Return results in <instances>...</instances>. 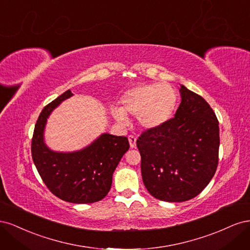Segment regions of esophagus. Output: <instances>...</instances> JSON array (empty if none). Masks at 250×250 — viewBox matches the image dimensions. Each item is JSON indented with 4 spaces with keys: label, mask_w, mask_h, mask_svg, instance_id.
I'll return each mask as SVG.
<instances>
[{
    "label": "esophagus",
    "mask_w": 250,
    "mask_h": 250,
    "mask_svg": "<svg viewBox=\"0 0 250 250\" xmlns=\"http://www.w3.org/2000/svg\"><path fill=\"white\" fill-rule=\"evenodd\" d=\"M128 141H129V145L131 148L137 147V138H135L134 135H129V137H128Z\"/></svg>",
    "instance_id": "34e87169"
}]
</instances>
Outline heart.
I'll return each mask as SVG.
<instances>
[{
	"label": "heart",
	"instance_id": "b5f03b06",
	"mask_svg": "<svg viewBox=\"0 0 250 250\" xmlns=\"http://www.w3.org/2000/svg\"><path fill=\"white\" fill-rule=\"evenodd\" d=\"M178 96L169 83H150L137 85L121 97L120 108L112 115L118 122L126 124L127 116H137L139 124L148 130L167 124L176 109Z\"/></svg>",
	"mask_w": 250,
	"mask_h": 250
}]
</instances>
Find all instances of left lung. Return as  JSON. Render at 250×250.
<instances>
[{"label":"left lung","instance_id":"obj_1","mask_svg":"<svg viewBox=\"0 0 250 250\" xmlns=\"http://www.w3.org/2000/svg\"><path fill=\"white\" fill-rule=\"evenodd\" d=\"M175 116L137 141L142 178L154 198L183 202L200 194L215 175L220 138L214 110L185 85Z\"/></svg>","mask_w":250,"mask_h":250}]
</instances>
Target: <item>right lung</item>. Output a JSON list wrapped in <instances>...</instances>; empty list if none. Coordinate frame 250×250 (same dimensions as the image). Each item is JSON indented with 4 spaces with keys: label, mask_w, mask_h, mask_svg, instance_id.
Instances as JSON below:
<instances>
[{
    "label": "right lung",
    "mask_w": 250,
    "mask_h": 250,
    "mask_svg": "<svg viewBox=\"0 0 250 250\" xmlns=\"http://www.w3.org/2000/svg\"><path fill=\"white\" fill-rule=\"evenodd\" d=\"M73 94L67 89L42 110L34 128L31 152L35 167L56 197L72 203H93L110 190L112 174L129 149L126 137L102 133L92 144L74 152H57L44 143V128L51 112Z\"/></svg>",
    "instance_id": "right-lung-1"
}]
</instances>
